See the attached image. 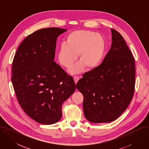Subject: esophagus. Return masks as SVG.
<instances>
[{
  "instance_id": "obj_1",
  "label": "esophagus",
  "mask_w": 149,
  "mask_h": 149,
  "mask_svg": "<svg viewBox=\"0 0 149 149\" xmlns=\"http://www.w3.org/2000/svg\"><path fill=\"white\" fill-rule=\"evenodd\" d=\"M74 81L75 82V84H77V82L78 81V80L79 79V77L78 76H74Z\"/></svg>"
}]
</instances>
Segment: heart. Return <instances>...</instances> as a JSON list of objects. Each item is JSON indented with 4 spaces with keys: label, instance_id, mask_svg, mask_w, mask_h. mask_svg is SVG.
Returning a JSON list of instances; mask_svg holds the SVG:
<instances>
[{
    "label": "heart",
    "instance_id": "1",
    "mask_svg": "<svg viewBox=\"0 0 149 149\" xmlns=\"http://www.w3.org/2000/svg\"><path fill=\"white\" fill-rule=\"evenodd\" d=\"M105 42L104 38L93 31H75L66 38V43H62L58 51V58L61 65L70 68L77 58L80 60L70 71L78 73L86 66L88 69L95 67L104 53Z\"/></svg>",
    "mask_w": 149,
    "mask_h": 149
}]
</instances>
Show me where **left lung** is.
Returning a JSON list of instances; mask_svg holds the SVG:
<instances>
[{"label":"left lung","instance_id":"8db88e82","mask_svg":"<svg viewBox=\"0 0 149 149\" xmlns=\"http://www.w3.org/2000/svg\"><path fill=\"white\" fill-rule=\"evenodd\" d=\"M111 31V47L102 63L84 73L77 84L84 96V116L93 123L116 120L131 102L134 92V58L122 35Z\"/></svg>","mask_w":149,"mask_h":149}]
</instances>
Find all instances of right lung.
Returning a JSON list of instances; mask_svg holds the SVG:
<instances>
[{
	"mask_svg": "<svg viewBox=\"0 0 149 149\" xmlns=\"http://www.w3.org/2000/svg\"><path fill=\"white\" fill-rule=\"evenodd\" d=\"M67 29H39L25 38L15 55L11 78L17 101L31 118L52 124L62 117V104L75 91L73 78L54 61L58 36Z\"/></svg>",
	"mask_w": 149,
	"mask_h": 149,
	"instance_id": "obj_1",
	"label": "right lung"
}]
</instances>
